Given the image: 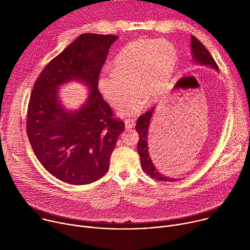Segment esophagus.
Listing matches in <instances>:
<instances>
[{
	"label": "esophagus",
	"mask_w": 250,
	"mask_h": 250,
	"mask_svg": "<svg viewBox=\"0 0 250 250\" xmlns=\"http://www.w3.org/2000/svg\"><path fill=\"white\" fill-rule=\"evenodd\" d=\"M125 128H126V129L133 128L134 125H135V121L132 120V119H126V120L125 121Z\"/></svg>",
	"instance_id": "obj_1"
}]
</instances>
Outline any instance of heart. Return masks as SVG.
<instances>
[{
	"label": "heart",
	"instance_id": "1",
	"mask_svg": "<svg viewBox=\"0 0 250 250\" xmlns=\"http://www.w3.org/2000/svg\"><path fill=\"white\" fill-rule=\"evenodd\" d=\"M178 65L175 46L167 41L136 40L127 43L111 64V73L98 78V89L122 117L138 114L145 104L152 105L168 91Z\"/></svg>",
	"mask_w": 250,
	"mask_h": 250
}]
</instances>
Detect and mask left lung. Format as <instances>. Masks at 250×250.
<instances>
[{
    "label": "left lung",
    "instance_id": "left-lung-1",
    "mask_svg": "<svg viewBox=\"0 0 250 250\" xmlns=\"http://www.w3.org/2000/svg\"><path fill=\"white\" fill-rule=\"evenodd\" d=\"M191 47H192V58L196 63L211 67L215 70L219 71V67L216 61L213 60V58L209 54L208 50L204 46V44H202L200 41H198V39L193 37V35H191ZM154 110L155 108H152L150 111L146 112L144 115H141L138 118L135 125L136 131L139 134V140L137 144V152L140 157L141 168L147 175L154 178L156 180L168 181V182L179 181L180 180L179 178H170L161 174L158 171V169L154 166L150 158L149 151H148V129L151 123V119L154 114ZM164 140H166V138Z\"/></svg>",
    "mask_w": 250,
    "mask_h": 250
}]
</instances>
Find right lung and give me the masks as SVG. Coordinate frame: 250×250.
<instances>
[{
  "mask_svg": "<svg viewBox=\"0 0 250 250\" xmlns=\"http://www.w3.org/2000/svg\"><path fill=\"white\" fill-rule=\"evenodd\" d=\"M112 34L83 33L53 58L35 81L28 103L26 132L35 156L59 180L73 185L97 181L109 169L110 157L125 124L98 89V78L111 45ZM79 81L88 87L86 102L67 110L59 87Z\"/></svg>",
  "mask_w": 250,
  "mask_h": 250,
  "instance_id": "obj_1",
  "label": "right lung"
}]
</instances>
